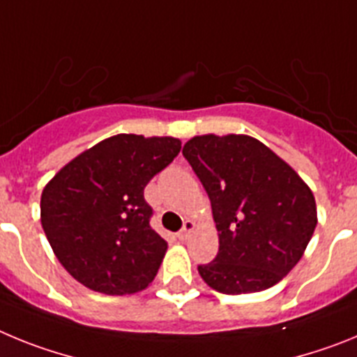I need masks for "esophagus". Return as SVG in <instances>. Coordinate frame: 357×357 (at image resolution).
<instances>
[{
  "instance_id": "esophagus-1",
  "label": "esophagus",
  "mask_w": 357,
  "mask_h": 357,
  "mask_svg": "<svg viewBox=\"0 0 357 357\" xmlns=\"http://www.w3.org/2000/svg\"><path fill=\"white\" fill-rule=\"evenodd\" d=\"M195 227H197V225H195V222H191V220H185L182 230L178 232V234H176V236H178V239H182V241H184V239H188L189 236H191V232L195 230Z\"/></svg>"
}]
</instances>
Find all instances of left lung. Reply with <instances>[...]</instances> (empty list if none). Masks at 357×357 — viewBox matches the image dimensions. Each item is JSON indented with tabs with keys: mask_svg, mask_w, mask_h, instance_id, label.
<instances>
[{
	"mask_svg": "<svg viewBox=\"0 0 357 357\" xmlns=\"http://www.w3.org/2000/svg\"><path fill=\"white\" fill-rule=\"evenodd\" d=\"M209 195L218 255L198 273L213 289L241 295L272 288L301 261L317 204L295 169L250 135H197L182 150Z\"/></svg>",
	"mask_w": 357,
	"mask_h": 357,
	"instance_id": "8db88e82",
	"label": "left lung"
}]
</instances>
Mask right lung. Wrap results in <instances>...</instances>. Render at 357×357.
<instances>
[{
  "label": "right lung",
  "mask_w": 357,
  "mask_h": 357,
  "mask_svg": "<svg viewBox=\"0 0 357 357\" xmlns=\"http://www.w3.org/2000/svg\"><path fill=\"white\" fill-rule=\"evenodd\" d=\"M175 137L118 134L44 188L40 223L56 259L93 291L130 295L155 279L168 243L150 227L144 188L181 151Z\"/></svg>",
  "instance_id": "1"
}]
</instances>
